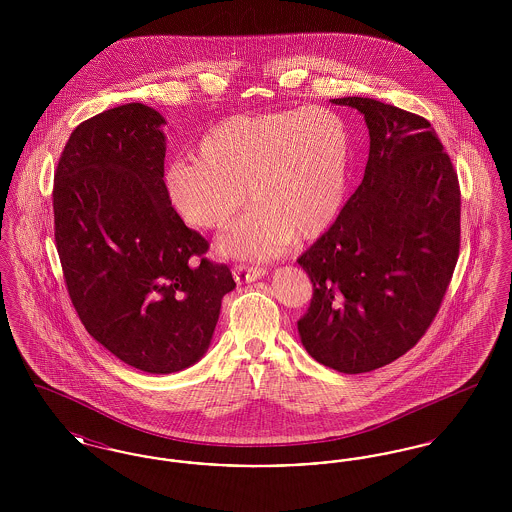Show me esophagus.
Returning <instances> with one entry per match:
<instances>
[{
	"mask_svg": "<svg viewBox=\"0 0 512 512\" xmlns=\"http://www.w3.org/2000/svg\"><path fill=\"white\" fill-rule=\"evenodd\" d=\"M232 272H234L236 282H240V284L257 282V280H261L267 274L265 268L245 267V265H236V267L232 268Z\"/></svg>",
	"mask_w": 512,
	"mask_h": 512,
	"instance_id": "1",
	"label": "esophagus"
}]
</instances>
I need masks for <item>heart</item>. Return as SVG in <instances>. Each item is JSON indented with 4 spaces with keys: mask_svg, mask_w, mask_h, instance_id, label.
I'll return each mask as SVG.
<instances>
[{
    "mask_svg": "<svg viewBox=\"0 0 512 512\" xmlns=\"http://www.w3.org/2000/svg\"><path fill=\"white\" fill-rule=\"evenodd\" d=\"M351 140L347 122L324 107L228 117L205 132L195 157L165 172L172 209L195 228H224L245 203L251 211L222 238L230 257L263 261L292 240L318 238L340 211Z\"/></svg>",
    "mask_w": 512,
    "mask_h": 512,
    "instance_id": "b5f03b06",
    "label": "heart"
}]
</instances>
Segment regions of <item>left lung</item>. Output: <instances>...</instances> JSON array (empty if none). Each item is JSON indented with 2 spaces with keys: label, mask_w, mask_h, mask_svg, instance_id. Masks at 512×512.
<instances>
[{
  "label": "left lung",
  "mask_w": 512,
  "mask_h": 512,
  "mask_svg": "<svg viewBox=\"0 0 512 512\" xmlns=\"http://www.w3.org/2000/svg\"><path fill=\"white\" fill-rule=\"evenodd\" d=\"M365 117V178L299 259L313 299L297 322L307 353L343 374L370 372L424 336L461 245L457 172L430 122L370 98L332 99Z\"/></svg>",
  "instance_id": "1"
}]
</instances>
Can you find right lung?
<instances>
[{
	"instance_id": "add662e5",
	"label": "right lung",
	"mask_w": 512,
	"mask_h": 512,
	"mask_svg": "<svg viewBox=\"0 0 512 512\" xmlns=\"http://www.w3.org/2000/svg\"><path fill=\"white\" fill-rule=\"evenodd\" d=\"M165 117L142 103L74 128L55 188V244L84 328L122 363L149 374L195 365L209 349L226 265L197 259L207 242L165 192Z\"/></svg>"
}]
</instances>
